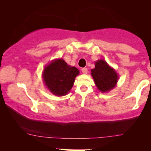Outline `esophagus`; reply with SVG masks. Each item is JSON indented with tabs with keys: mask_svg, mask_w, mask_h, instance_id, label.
<instances>
[{
	"mask_svg": "<svg viewBox=\"0 0 151 151\" xmlns=\"http://www.w3.org/2000/svg\"><path fill=\"white\" fill-rule=\"evenodd\" d=\"M81 71H82V72L84 74H87V72H88L87 68H86V67H84V68L81 69Z\"/></svg>",
	"mask_w": 151,
	"mask_h": 151,
	"instance_id": "obj_1",
	"label": "esophagus"
}]
</instances>
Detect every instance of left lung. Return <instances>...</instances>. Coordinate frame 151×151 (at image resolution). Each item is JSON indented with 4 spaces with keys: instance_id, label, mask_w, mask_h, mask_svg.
Segmentation results:
<instances>
[{
    "instance_id": "1",
    "label": "left lung",
    "mask_w": 151,
    "mask_h": 151,
    "mask_svg": "<svg viewBox=\"0 0 151 151\" xmlns=\"http://www.w3.org/2000/svg\"><path fill=\"white\" fill-rule=\"evenodd\" d=\"M91 75L99 90L101 92L113 89L119 79L114 69L103 60L95 62V68L91 70Z\"/></svg>"
}]
</instances>
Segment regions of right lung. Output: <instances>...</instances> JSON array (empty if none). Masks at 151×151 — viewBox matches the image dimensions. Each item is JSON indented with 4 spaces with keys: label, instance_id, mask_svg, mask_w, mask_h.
I'll list each match as a JSON object with an SVG mask.
<instances>
[{
    "label": "right lung",
    "instance_id": "1",
    "mask_svg": "<svg viewBox=\"0 0 151 151\" xmlns=\"http://www.w3.org/2000/svg\"><path fill=\"white\" fill-rule=\"evenodd\" d=\"M79 72L76 67L69 66L62 59L57 60L45 68L43 79L46 86L57 96L67 94L73 86Z\"/></svg>",
    "mask_w": 151,
    "mask_h": 151
}]
</instances>
